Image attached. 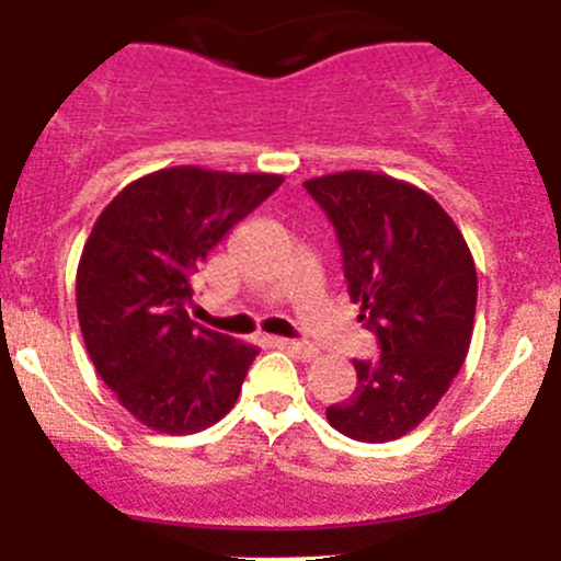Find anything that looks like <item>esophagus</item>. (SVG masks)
<instances>
[{
    "label": "esophagus",
    "instance_id": "34e87169",
    "mask_svg": "<svg viewBox=\"0 0 561 561\" xmlns=\"http://www.w3.org/2000/svg\"><path fill=\"white\" fill-rule=\"evenodd\" d=\"M277 348H286L289 354H295L297 359H314L317 348L309 345V342H300V340H275Z\"/></svg>",
    "mask_w": 561,
    "mask_h": 561
}]
</instances>
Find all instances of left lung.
Here are the masks:
<instances>
[{
    "label": "left lung",
    "mask_w": 561,
    "mask_h": 561,
    "mask_svg": "<svg viewBox=\"0 0 561 561\" xmlns=\"http://www.w3.org/2000/svg\"><path fill=\"white\" fill-rule=\"evenodd\" d=\"M304 187L334 225L348 295L381 351L354 359L356 390L325 419L354 440H396L433 413L463 365L478 306L472 252L430 193L393 176L342 171Z\"/></svg>",
    "instance_id": "obj_1"
}]
</instances>
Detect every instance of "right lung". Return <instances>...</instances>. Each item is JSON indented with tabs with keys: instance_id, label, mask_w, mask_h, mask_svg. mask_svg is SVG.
Instances as JSON below:
<instances>
[{
	"instance_id": "add662e5",
	"label": "right lung",
	"mask_w": 561,
	"mask_h": 561,
	"mask_svg": "<svg viewBox=\"0 0 561 561\" xmlns=\"http://www.w3.org/2000/svg\"><path fill=\"white\" fill-rule=\"evenodd\" d=\"M280 182L165 168L123 187L98 216L78 264V323L101 379L146 427L199 433L236 404L257 348L193 323L191 277Z\"/></svg>"
}]
</instances>
